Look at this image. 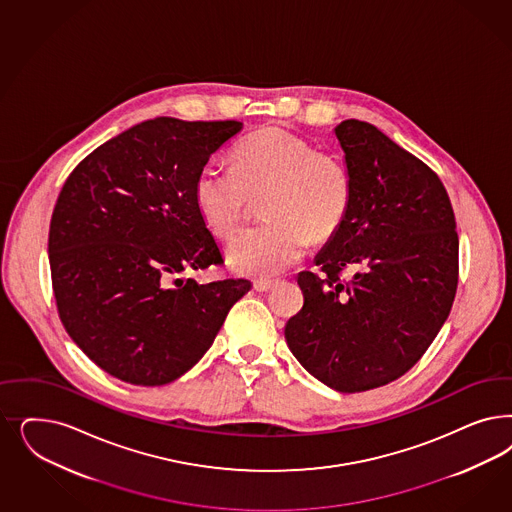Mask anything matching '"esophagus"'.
I'll use <instances>...</instances> for the list:
<instances>
[{"instance_id": "esophagus-1", "label": "esophagus", "mask_w": 512, "mask_h": 512, "mask_svg": "<svg viewBox=\"0 0 512 512\" xmlns=\"http://www.w3.org/2000/svg\"><path fill=\"white\" fill-rule=\"evenodd\" d=\"M273 286H275V281H269V279H256L254 281V290H258V292H269Z\"/></svg>"}]
</instances>
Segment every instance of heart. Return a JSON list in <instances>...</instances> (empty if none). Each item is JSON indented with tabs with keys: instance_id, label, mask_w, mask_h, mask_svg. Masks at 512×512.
<instances>
[{
	"instance_id": "obj_1",
	"label": "heart",
	"mask_w": 512,
	"mask_h": 512,
	"mask_svg": "<svg viewBox=\"0 0 512 512\" xmlns=\"http://www.w3.org/2000/svg\"><path fill=\"white\" fill-rule=\"evenodd\" d=\"M235 167L205 165L196 205L207 228L230 237L250 199H264V226L235 235L230 264L247 275L273 277L296 264L311 243H328L347 222L354 179L348 165L279 126L248 135L233 152Z\"/></svg>"
}]
</instances>
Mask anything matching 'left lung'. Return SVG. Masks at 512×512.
Segmentation results:
<instances>
[{
	"label": "left lung",
	"instance_id": "8db88e82",
	"mask_svg": "<svg viewBox=\"0 0 512 512\" xmlns=\"http://www.w3.org/2000/svg\"><path fill=\"white\" fill-rule=\"evenodd\" d=\"M335 135L354 179L347 222L301 271L303 307L286 343L314 379L337 392L405 375L445 324L458 288L456 218L441 179L362 120ZM354 266L347 282L342 271Z\"/></svg>",
	"mask_w": 512,
	"mask_h": 512
}]
</instances>
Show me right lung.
Instances as JSON below:
<instances>
[{
	"mask_svg": "<svg viewBox=\"0 0 512 512\" xmlns=\"http://www.w3.org/2000/svg\"><path fill=\"white\" fill-rule=\"evenodd\" d=\"M243 122L158 116L90 152L67 177L49 230L60 320L116 379L162 386L192 369L250 281L171 279L224 262L196 205L211 154Z\"/></svg>",
	"mask_w": 512,
	"mask_h": 512,
	"instance_id": "right-lung-1",
	"label": "right lung"
}]
</instances>
